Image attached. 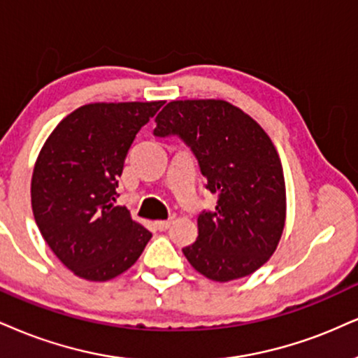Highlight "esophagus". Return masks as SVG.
Wrapping results in <instances>:
<instances>
[{
    "instance_id": "34e87169",
    "label": "esophagus",
    "mask_w": 358,
    "mask_h": 358,
    "mask_svg": "<svg viewBox=\"0 0 358 358\" xmlns=\"http://www.w3.org/2000/svg\"><path fill=\"white\" fill-rule=\"evenodd\" d=\"M171 227V219L169 220H157L156 229L157 231H167Z\"/></svg>"
}]
</instances>
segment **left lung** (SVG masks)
Returning <instances> with one entry per match:
<instances>
[{
    "label": "left lung",
    "mask_w": 358,
    "mask_h": 358,
    "mask_svg": "<svg viewBox=\"0 0 358 358\" xmlns=\"http://www.w3.org/2000/svg\"><path fill=\"white\" fill-rule=\"evenodd\" d=\"M156 138H178L199 162L214 210L197 217L199 236L182 252L215 282L250 275L267 262L285 224L279 154L252 117L226 101H172L157 114Z\"/></svg>",
    "instance_id": "1"
}]
</instances>
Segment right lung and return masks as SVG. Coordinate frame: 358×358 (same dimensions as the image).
I'll list each match as a JSON object with an SVG mask.
<instances>
[{
  "label": "right lung",
  "instance_id": "1",
  "mask_svg": "<svg viewBox=\"0 0 358 358\" xmlns=\"http://www.w3.org/2000/svg\"><path fill=\"white\" fill-rule=\"evenodd\" d=\"M162 104L83 106L56 126L39 152L31 180L34 220L56 257L78 277L114 279L152 237L113 202L132 141Z\"/></svg>",
  "mask_w": 358,
  "mask_h": 358
}]
</instances>
